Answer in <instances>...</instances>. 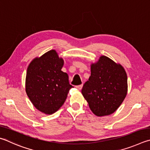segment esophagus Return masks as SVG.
Masks as SVG:
<instances>
[{
    "label": "esophagus",
    "instance_id": "obj_1",
    "mask_svg": "<svg viewBox=\"0 0 150 150\" xmlns=\"http://www.w3.org/2000/svg\"><path fill=\"white\" fill-rule=\"evenodd\" d=\"M83 84H81V85H78V86H76V88H77V89L79 90H81L83 88Z\"/></svg>",
    "mask_w": 150,
    "mask_h": 150
}]
</instances>
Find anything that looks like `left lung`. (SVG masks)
<instances>
[{
  "label": "left lung",
  "instance_id": "obj_1",
  "mask_svg": "<svg viewBox=\"0 0 150 150\" xmlns=\"http://www.w3.org/2000/svg\"><path fill=\"white\" fill-rule=\"evenodd\" d=\"M91 74L84 84L83 96L95 115H110L127 96V75L124 67L105 56L91 65Z\"/></svg>",
  "mask_w": 150,
  "mask_h": 150
}]
</instances>
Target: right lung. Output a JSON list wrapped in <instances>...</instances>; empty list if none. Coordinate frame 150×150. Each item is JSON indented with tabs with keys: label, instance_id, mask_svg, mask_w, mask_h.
I'll list each match as a JSON object with an SVG mask.
<instances>
[{
	"label": "right lung",
	"instance_id": "add662e5",
	"mask_svg": "<svg viewBox=\"0 0 150 150\" xmlns=\"http://www.w3.org/2000/svg\"><path fill=\"white\" fill-rule=\"evenodd\" d=\"M64 61L55 50L34 58L28 67L25 92L36 109L46 115L56 112L73 88L69 77L62 71Z\"/></svg>",
	"mask_w": 150,
	"mask_h": 150
}]
</instances>
